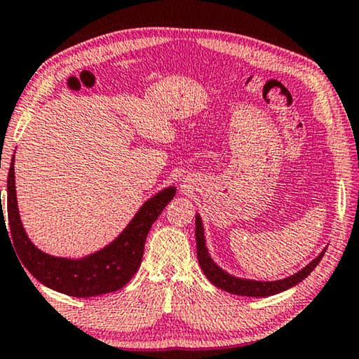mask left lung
<instances>
[{
  "instance_id": "left-lung-1",
  "label": "left lung",
  "mask_w": 359,
  "mask_h": 359,
  "mask_svg": "<svg viewBox=\"0 0 359 359\" xmlns=\"http://www.w3.org/2000/svg\"><path fill=\"white\" fill-rule=\"evenodd\" d=\"M196 247H198L199 266H201L204 276L208 277L215 287L228 291V293L239 294V296H252V297L272 296V294L282 293V291L288 290L291 287H294V285L302 282L304 278L311 274L326 252V250L321 252L318 257L312 261V263H309L304 269L296 272V274H293L291 277L282 278V280H276V282H257V280H247V278H238L234 276H229L228 272L220 269V267L212 261L210 255L208 252V247H205L204 228H203L201 217L199 215H196Z\"/></svg>"
}]
</instances>
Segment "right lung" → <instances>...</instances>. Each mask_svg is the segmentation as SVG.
Here are the masks:
<instances>
[{"instance_id": "obj_1", "label": "right lung", "mask_w": 359, "mask_h": 359, "mask_svg": "<svg viewBox=\"0 0 359 359\" xmlns=\"http://www.w3.org/2000/svg\"><path fill=\"white\" fill-rule=\"evenodd\" d=\"M174 194L175 188L168 187L144 203L123 233L102 250L82 259L50 257L32 244L22 226L19 208H17L14 158H12L8 175V236L11 234L9 239L14 242V248L23 266L36 280L46 287L74 297L112 293L123 288L136 274L141 266L145 239L151 224L160 217ZM1 223L6 226L3 210L0 214V226Z\"/></svg>"}]
</instances>
